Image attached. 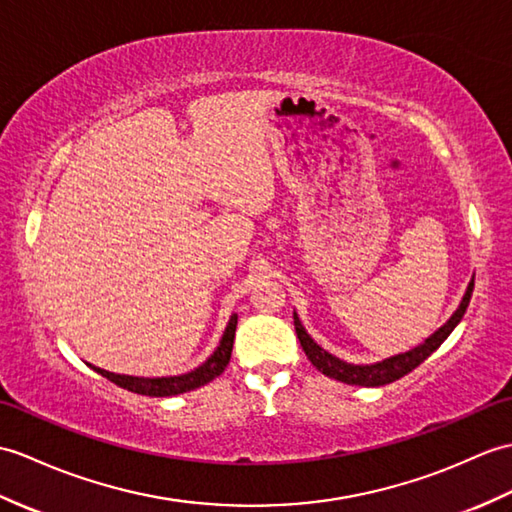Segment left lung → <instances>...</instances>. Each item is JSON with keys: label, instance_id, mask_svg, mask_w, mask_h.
<instances>
[{"label": "left lung", "instance_id": "8db88e82", "mask_svg": "<svg viewBox=\"0 0 512 512\" xmlns=\"http://www.w3.org/2000/svg\"><path fill=\"white\" fill-rule=\"evenodd\" d=\"M471 292H473V279L469 283L465 296H462L458 310L451 314V318L441 329L434 331V334L427 338L423 344H419V347H414L406 353L392 355V358H386V360L375 362V364H349V362L336 358V355H331L329 351H325L323 347H320V344H316L312 340V336L307 334L305 327L301 325L299 316H296V312H294L296 336H299V342H301V347L307 355V360H310L323 375H327L331 379H338V382H342V384H351V386H366V388L386 386L390 382H397V379H401L403 375H408L410 371H414V368H417L423 360L430 358V355L438 347H441L451 331L456 329V325L460 323L462 316H465L469 301H471Z\"/></svg>", "mask_w": 512, "mask_h": 512}]
</instances>
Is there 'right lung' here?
I'll return each instance as SVG.
<instances>
[{"mask_svg":"<svg viewBox=\"0 0 512 512\" xmlns=\"http://www.w3.org/2000/svg\"><path fill=\"white\" fill-rule=\"evenodd\" d=\"M235 327H237V316L233 314L227 329H224L218 349L213 351V355L205 364H200L198 368H194L192 373L176 375V377H133V375H115V373L104 371V368H98V366H93V371L100 373L106 379H111V382L117 384L120 388L137 392V395H146V397L183 395V392L205 386V384L211 382V379H216L218 375L224 373V368H227V364L231 360Z\"/></svg>","mask_w":512,"mask_h":512,"instance_id":"obj_1","label":"right lung"}]
</instances>
